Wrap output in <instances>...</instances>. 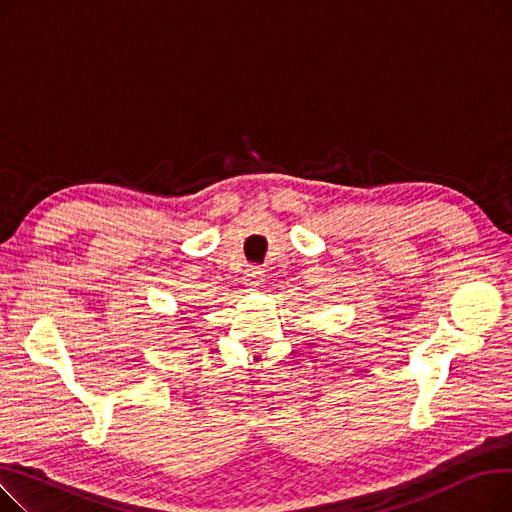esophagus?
I'll use <instances>...</instances> for the list:
<instances>
[{
  "label": "esophagus",
  "instance_id": "esophagus-1",
  "mask_svg": "<svg viewBox=\"0 0 512 512\" xmlns=\"http://www.w3.org/2000/svg\"><path fill=\"white\" fill-rule=\"evenodd\" d=\"M245 282H247V286H251V288L261 286V282H263V270H261L259 265H249V267H247Z\"/></svg>",
  "mask_w": 512,
  "mask_h": 512
}]
</instances>
